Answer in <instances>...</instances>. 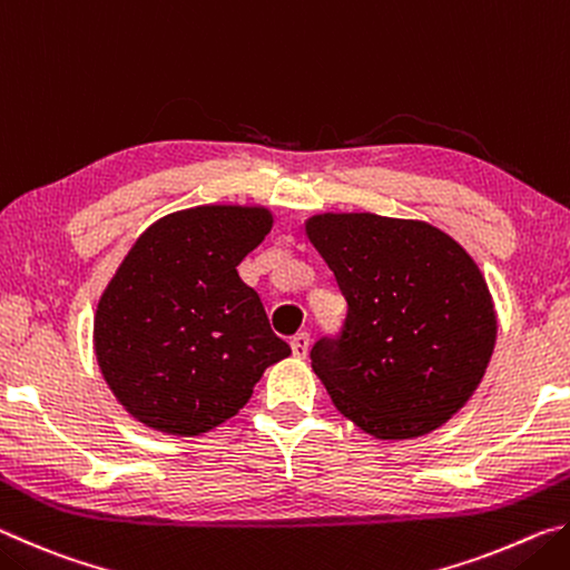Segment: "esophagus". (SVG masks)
Masks as SVG:
<instances>
[{
	"label": "esophagus",
	"mask_w": 570,
	"mask_h": 570,
	"mask_svg": "<svg viewBox=\"0 0 570 570\" xmlns=\"http://www.w3.org/2000/svg\"><path fill=\"white\" fill-rule=\"evenodd\" d=\"M292 352H294V356H298V360H304L306 356V352H308V334L306 332H298V334H294L292 336Z\"/></svg>",
	"instance_id": "1"
}]
</instances>
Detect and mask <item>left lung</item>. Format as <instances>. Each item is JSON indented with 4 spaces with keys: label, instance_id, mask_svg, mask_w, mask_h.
<instances>
[{
    "label": "left lung",
    "instance_id": "obj_1",
    "mask_svg": "<svg viewBox=\"0 0 570 570\" xmlns=\"http://www.w3.org/2000/svg\"><path fill=\"white\" fill-rule=\"evenodd\" d=\"M306 236L346 298L312 370L346 420L377 440L448 422L493 356L498 320L478 264L445 230L377 214H322Z\"/></svg>",
    "mask_w": 570,
    "mask_h": 570
}]
</instances>
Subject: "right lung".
I'll use <instances>...</instances> for the list:
<instances>
[{
  "instance_id": "obj_1",
  "label": "right lung",
  "mask_w": 570,
  "mask_h": 570,
  "mask_svg": "<svg viewBox=\"0 0 570 570\" xmlns=\"http://www.w3.org/2000/svg\"><path fill=\"white\" fill-rule=\"evenodd\" d=\"M264 206H196L135 240L95 312L105 382L135 420L190 438L244 407L292 354L236 266L272 230Z\"/></svg>"
}]
</instances>
